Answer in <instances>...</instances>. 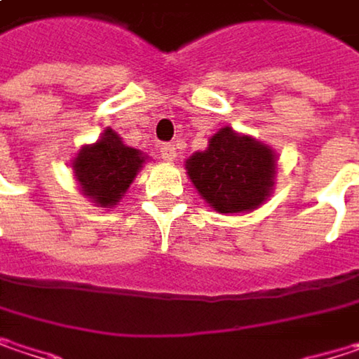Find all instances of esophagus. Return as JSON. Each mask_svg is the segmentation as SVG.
Returning <instances> with one entry per match:
<instances>
[{"label":"esophagus","mask_w":359,"mask_h":359,"mask_svg":"<svg viewBox=\"0 0 359 359\" xmlns=\"http://www.w3.org/2000/svg\"><path fill=\"white\" fill-rule=\"evenodd\" d=\"M160 156H162L166 162H172V160L177 158V149H175V145H172V143H162V145H160Z\"/></svg>","instance_id":"obj_1"}]
</instances>
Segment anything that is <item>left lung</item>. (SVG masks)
Returning a JSON list of instances; mask_svg holds the SVG:
<instances>
[{"mask_svg":"<svg viewBox=\"0 0 359 359\" xmlns=\"http://www.w3.org/2000/svg\"><path fill=\"white\" fill-rule=\"evenodd\" d=\"M272 149L222 128L210 147L187 160V170L201 197L220 214L250 212L270 195L274 179Z\"/></svg>","mask_w":359,"mask_h":359,"instance_id":"left-lung-1","label":"left lung"}]
</instances>
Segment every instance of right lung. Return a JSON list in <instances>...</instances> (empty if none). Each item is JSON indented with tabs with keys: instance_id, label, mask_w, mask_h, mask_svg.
<instances>
[{
	"instance_id": "add662e5",
	"label": "right lung",
	"mask_w": 359,
	"mask_h": 359,
	"mask_svg": "<svg viewBox=\"0 0 359 359\" xmlns=\"http://www.w3.org/2000/svg\"><path fill=\"white\" fill-rule=\"evenodd\" d=\"M145 158L126 147L120 137L108 128L95 145H87L74 160V177L85 195L97 205H116L130 187Z\"/></svg>"
}]
</instances>
